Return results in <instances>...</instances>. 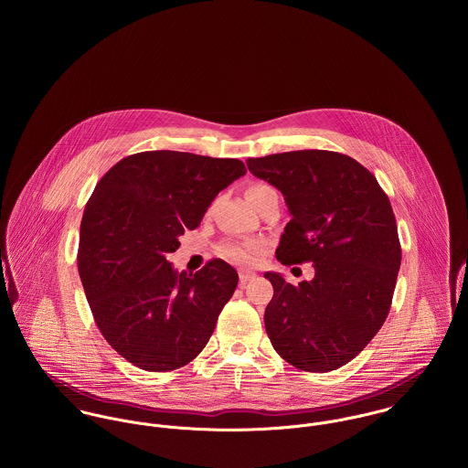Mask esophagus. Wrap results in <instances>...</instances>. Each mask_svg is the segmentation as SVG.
<instances>
[{"label":"esophagus","instance_id":"34e87169","mask_svg":"<svg viewBox=\"0 0 468 468\" xmlns=\"http://www.w3.org/2000/svg\"><path fill=\"white\" fill-rule=\"evenodd\" d=\"M256 277V273L254 271H250V270H245V268H241L239 270V282L241 284H247L250 279H254Z\"/></svg>","mask_w":468,"mask_h":468}]
</instances>
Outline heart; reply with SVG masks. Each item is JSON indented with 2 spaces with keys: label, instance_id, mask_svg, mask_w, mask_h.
Returning <instances> with one entry per match:
<instances>
[{
  "label": "heart",
  "instance_id": "obj_1",
  "mask_svg": "<svg viewBox=\"0 0 468 468\" xmlns=\"http://www.w3.org/2000/svg\"><path fill=\"white\" fill-rule=\"evenodd\" d=\"M265 189H270L267 186H252L247 189V200L258 197ZM265 250V243L260 239H250V241H234V243H223L219 247V254L236 265H254L260 256Z\"/></svg>",
  "mask_w": 468,
  "mask_h": 468
}]
</instances>
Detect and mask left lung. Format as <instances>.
Instances as JSON below:
<instances>
[{"label": "left lung", "mask_w": 468, "mask_h": 468, "mask_svg": "<svg viewBox=\"0 0 468 468\" xmlns=\"http://www.w3.org/2000/svg\"><path fill=\"white\" fill-rule=\"evenodd\" d=\"M247 165L282 193L292 216L277 261L315 268L299 286L265 273L273 286L268 338L297 369L334 371L369 344L389 314L401 261L391 201L364 165L334 151L277 153Z\"/></svg>", "instance_id": "1"}]
</instances>
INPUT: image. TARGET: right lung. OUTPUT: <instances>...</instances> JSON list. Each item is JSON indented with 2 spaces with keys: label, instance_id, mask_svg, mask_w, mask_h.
Returning a JSON list of instances; mask_svg holds the SVG:
<instances>
[{
  "label": "right lung",
  "instance_id": "right-lung-1",
  "mask_svg": "<svg viewBox=\"0 0 468 468\" xmlns=\"http://www.w3.org/2000/svg\"><path fill=\"white\" fill-rule=\"evenodd\" d=\"M245 173L236 158L144 151L117 162L86 203L79 275L101 334L136 367L178 369L208 342L238 271L223 260L178 271L167 254Z\"/></svg>",
  "mask_w": 468,
  "mask_h": 468
}]
</instances>
